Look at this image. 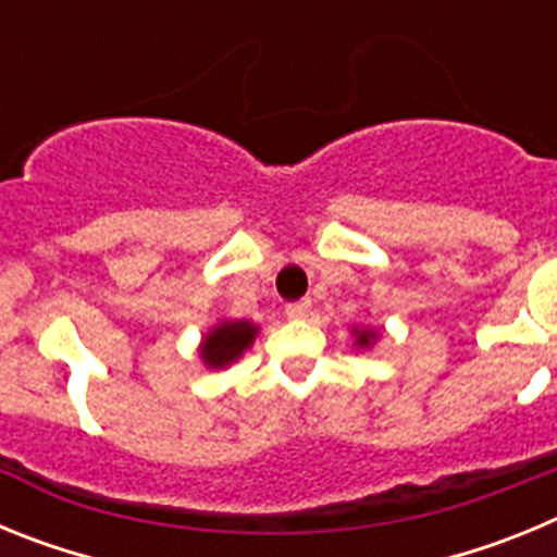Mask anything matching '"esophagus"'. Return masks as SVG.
I'll return each instance as SVG.
<instances>
[{
    "instance_id": "obj_1",
    "label": "esophagus",
    "mask_w": 557,
    "mask_h": 557,
    "mask_svg": "<svg viewBox=\"0 0 557 557\" xmlns=\"http://www.w3.org/2000/svg\"><path fill=\"white\" fill-rule=\"evenodd\" d=\"M309 312H312V304L309 301L287 304V318H293V321H304V318H309Z\"/></svg>"
}]
</instances>
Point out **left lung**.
<instances>
[{
  "instance_id": "1",
  "label": "left lung",
  "mask_w": 557,
  "mask_h": 557,
  "mask_svg": "<svg viewBox=\"0 0 557 557\" xmlns=\"http://www.w3.org/2000/svg\"><path fill=\"white\" fill-rule=\"evenodd\" d=\"M351 337H354V346H357V348H371L373 343H376V339H379V329L354 326L351 329Z\"/></svg>"
}]
</instances>
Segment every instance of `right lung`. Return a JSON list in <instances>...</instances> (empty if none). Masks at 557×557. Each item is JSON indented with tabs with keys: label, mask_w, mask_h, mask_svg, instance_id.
<instances>
[{
	"label": "right lung",
	"mask_w": 557,
	"mask_h": 557,
	"mask_svg": "<svg viewBox=\"0 0 557 557\" xmlns=\"http://www.w3.org/2000/svg\"><path fill=\"white\" fill-rule=\"evenodd\" d=\"M256 334H259V326H256V323L223 318V321L214 323V326L200 337V362H203L206 368H211V371H223V368L234 366L236 359L243 357V354L253 346Z\"/></svg>",
	"instance_id": "obj_1"
}]
</instances>
